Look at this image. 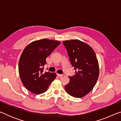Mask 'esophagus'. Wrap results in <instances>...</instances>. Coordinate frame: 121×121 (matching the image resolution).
Returning <instances> with one entry per match:
<instances>
[{
	"label": "esophagus",
	"mask_w": 121,
	"mask_h": 121,
	"mask_svg": "<svg viewBox=\"0 0 121 121\" xmlns=\"http://www.w3.org/2000/svg\"><path fill=\"white\" fill-rule=\"evenodd\" d=\"M57 75H58L59 77H63V76H65V74H59V73H58V74H57Z\"/></svg>",
	"instance_id": "34e87169"
}]
</instances>
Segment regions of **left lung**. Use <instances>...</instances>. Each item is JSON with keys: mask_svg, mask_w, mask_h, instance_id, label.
<instances>
[{"mask_svg": "<svg viewBox=\"0 0 121 121\" xmlns=\"http://www.w3.org/2000/svg\"><path fill=\"white\" fill-rule=\"evenodd\" d=\"M63 43L75 70V75L69 77L70 81L65 85V90L73 97L82 98L89 93L97 83L99 75L98 61L92 48L82 41L65 40Z\"/></svg>", "mask_w": 121, "mask_h": 121, "instance_id": "left-lung-1", "label": "left lung"}]
</instances>
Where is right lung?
<instances>
[{"instance_id":"1","label":"right lung","mask_w":121,"mask_h":121,"mask_svg":"<svg viewBox=\"0 0 121 121\" xmlns=\"http://www.w3.org/2000/svg\"><path fill=\"white\" fill-rule=\"evenodd\" d=\"M60 44L59 41L43 39L31 42L24 49L19 71L22 83L31 92L36 95L45 92L56 78V73H43V69L46 59Z\"/></svg>"}]
</instances>
